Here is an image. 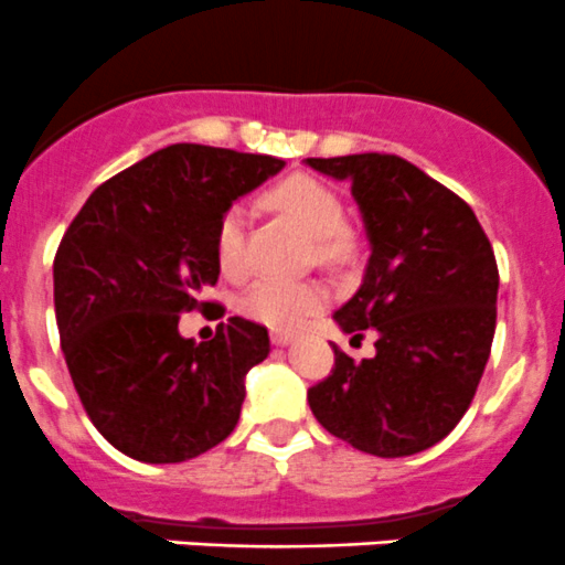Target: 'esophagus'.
I'll list each match as a JSON object with an SVG mask.
<instances>
[{
	"mask_svg": "<svg viewBox=\"0 0 565 565\" xmlns=\"http://www.w3.org/2000/svg\"><path fill=\"white\" fill-rule=\"evenodd\" d=\"M271 343L288 345V343H294V334H290V332H271Z\"/></svg>",
	"mask_w": 565,
	"mask_h": 565,
	"instance_id": "obj_1",
	"label": "esophagus"
}]
</instances>
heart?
Segmentation results:
<instances>
[{
    "instance_id": "b5f03b06",
    "label": "heart",
    "mask_w": 565,
    "mask_h": 565,
    "mask_svg": "<svg viewBox=\"0 0 565 565\" xmlns=\"http://www.w3.org/2000/svg\"><path fill=\"white\" fill-rule=\"evenodd\" d=\"M271 203L288 214L299 227H305L318 242L323 258L340 255V233L345 227V211L338 194L321 181L296 175L282 181L269 194ZM216 264L225 275L236 277L247 269V211L231 205L222 214L214 236ZM323 301V290L312 282H290L280 277H260L242 296V312L253 321L271 329H296Z\"/></svg>"
}]
</instances>
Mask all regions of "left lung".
Returning <instances> with one entry per match:
<instances>
[{"label":"left lung","instance_id":"1","mask_svg":"<svg viewBox=\"0 0 565 565\" xmlns=\"http://www.w3.org/2000/svg\"><path fill=\"white\" fill-rule=\"evenodd\" d=\"M349 181L371 258L334 312L345 334L376 332V356L334 349L307 390L316 420L362 454L398 459L448 437L470 409L497 327L494 249L470 205L401 156L305 159Z\"/></svg>","mask_w":565,"mask_h":565}]
</instances>
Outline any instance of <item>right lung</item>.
<instances>
[{"mask_svg": "<svg viewBox=\"0 0 565 565\" xmlns=\"http://www.w3.org/2000/svg\"><path fill=\"white\" fill-rule=\"evenodd\" d=\"M285 167L209 145H170L87 198L54 258L60 343L82 406L120 454L178 465L236 428L269 332L227 318L214 340L178 332L220 280L222 214Z\"/></svg>", "mask_w": 565, "mask_h": 565, "instance_id": "obj_1", "label": "right lung"}]
</instances>
